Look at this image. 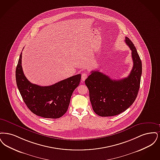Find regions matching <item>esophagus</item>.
<instances>
[{"mask_svg":"<svg viewBox=\"0 0 160 160\" xmlns=\"http://www.w3.org/2000/svg\"><path fill=\"white\" fill-rule=\"evenodd\" d=\"M88 77V75H87V73H83L82 74V80L84 81L86 79H87V78Z\"/></svg>","mask_w":160,"mask_h":160,"instance_id":"34e87169","label":"esophagus"}]
</instances>
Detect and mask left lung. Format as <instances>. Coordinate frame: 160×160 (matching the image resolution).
Returning <instances> with one entry per match:
<instances>
[{
    "mask_svg": "<svg viewBox=\"0 0 160 160\" xmlns=\"http://www.w3.org/2000/svg\"><path fill=\"white\" fill-rule=\"evenodd\" d=\"M132 50V70L127 78L114 80L98 70H92L85 81L94 112L100 117H112L125 111L138 96L142 72V62L132 41L125 37Z\"/></svg>",
    "mask_w": 160,
    "mask_h": 160,
    "instance_id": "obj_1",
    "label": "left lung"
}]
</instances>
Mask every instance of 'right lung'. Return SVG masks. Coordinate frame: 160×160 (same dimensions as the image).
Segmentation results:
<instances>
[{
	"mask_svg": "<svg viewBox=\"0 0 160 160\" xmlns=\"http://www.w3.org/2000/svg\"><path fill=\"white\" fill-rule=\"evenodd\" d=\"M22 52L15 71L17 87L25 104L34 114L45 118H59L67 112L70 98L79 85L78 74L50 86L31 83L26 78L21 66Z\"/></svg>",
	"mask_w": 160,
	"mask_h": 160,
	"instance_id": "obj_1",
	"label": "right lung"
}]
</instances>
